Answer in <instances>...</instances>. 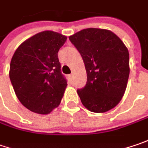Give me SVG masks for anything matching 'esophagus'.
<instances>
[{"instance_id":"obj_1","label":"esophagus","mask_w":148,"mask_h":148,"mask_svg":"<svg viewBox=\"0 0 148 148\" xmlns=\"http://www.w3.org/2000/svg\"><path fill=\"white\" fill-rule=\"evenodd\" d=\"M68 77H69V79H70V80H71V79H72V77H73V74H71V75H69Z\"/></svg>"}]
</instances>
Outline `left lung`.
<instances>
[{
	"label": "left lung",
	"mask_w": 148,
	"mask_h": 148,
	"mask_svg": "<svg viewBox=\"0 0 148 148\" xmlns=\"http://www.w3.org/2000/svg\"><path fill=\"white\" fill-rule=\"evenodd\" d=\"M82 57L87 82L77 90L83 106L92 112L114 108L125 93L129 77V52L112 32L87 28L69 36Z\"/></svg>",
	"instance_id": "8db88e82"
}]
</instances>
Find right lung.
Listing matches in <instances>:
<instances>
[{
	"label": "right lung",
	"mask_w": 148,
	"mask_h": 148,
	"mask_svg": "<svg viewBox=\"0 0 148 148\" xmlns=\"http://www.w3.org/2000/svg\"><path fill=\"white\" fill-rule=\"evenodd\" d=\"M67 37L45 31L22 42L10 64L9 76L21 103L38 114H49L62 99L67 82L61 72L58 51Z\"/></svg>",
	"instance_id": "obj_1"
}]
</instances>
